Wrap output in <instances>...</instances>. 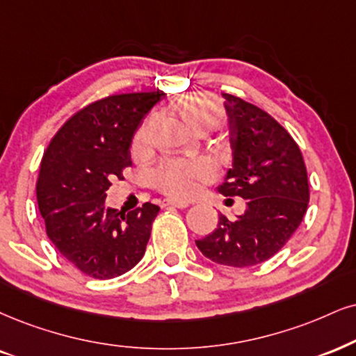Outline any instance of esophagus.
Wrapping results in <instances>:
<instances>
[{"instance_id":"esophagus-1","label":"esophagus","mask_w":356,"mask_h":356,"mask_svg":"<svg viewBox=\"0 0 356 356\" xmlns=\"http://www.w3.org/2000/svg\"><path fill=\"white\" fill-rule=\"evenodd\" d=\"M163 206H173V208H188V203H183V201H175V200H165Z\"/></svg>"}]
</instances>
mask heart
I'll list each match as a JSON object with an SVG mask.
<instances>
[{
    "label": "heart",
    "mask_w": 356,
    "mask_h": 356,
    "mask_svg": "<svg viewBox=\"0 0 356 356\" xmlns=\"http://www.w3.org/2000/svg\"><path fill=\"white\" fill-rule=\"evenodd\" d=\"M175 111L196 130H208L222 118L221 102L204 92H190L175 102ZM150 140L147 122L140 127L134 138V150L142 152ZM214 177V166L208 160H165L152 171V183L171 198H188L195 195L200 183Z\"/></svg>",
    "instance_id": "heart-1"
}]
</instances>
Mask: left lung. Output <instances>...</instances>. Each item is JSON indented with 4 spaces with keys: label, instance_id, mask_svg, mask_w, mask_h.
Here are the masks:
<instances>
[{
    "label": "left lung",
    "instance_id": "8db88e82",
    "mask_svg": "<svg viewBox=\"0 0 356 356\" xmlns=\"http://www.w3.org/2000/svg\"><path fill=\"white\" fill-rule=\"evenodd\" d=\"M222 97L232 166L218 191L248 200V209L236 221L219 214L216 229L196 245L216 264L249 267L279 252L300 226L309 179L299 145L275 118L231 94Z\"/></svg>",
    "mask_w": 356,
    "mask_h": 356
}]
</instances>
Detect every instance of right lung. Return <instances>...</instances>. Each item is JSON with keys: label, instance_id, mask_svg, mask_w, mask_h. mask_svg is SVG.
Listing matches in <instances>:
<instances>
[{"label": "right lung", "instance_id": "right-lung-1", "mask_svg": "<svg viewBox=\"0 0 356 356\" xmlns=\"http://www.w3.org/2000/svg\"><path fill=\"white\" fill-rule=\"evenodd\" d=\"M163 97L161 90L134 92L92 102L60 127L44 152L36 196L47 238L89 277H118L147 249L160 208L145 203L125 214L105 206V191L131 165V137Z\"/></svg>", "mask_w": 356, "mask_h": 356}]
</instances>
